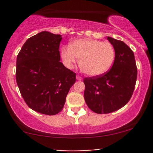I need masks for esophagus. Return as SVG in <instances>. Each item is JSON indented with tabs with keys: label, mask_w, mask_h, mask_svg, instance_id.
<instances>
[{
	"label": "esophagus",
	"mask_w": 153,
	"mask_h": 153,
	"mask_svg": "<svg viewBox=\"0 0 153 153\" xmlns=\"http://www.w3.org/2000/svg\"><path fill=\"white\" fill-rule=\"evenodd\" d=\"M76 79L78 80H82V78L81 76H80V75H77V76H76Z\"/></svg>",
	"instance_id": "obj_1"
}]
</instances>
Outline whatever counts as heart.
<instances>
[{
	"label": "heart",
	"instance_id": "1",
	"mask_svg": "<svg viewBox=\"0 0 153 153\" xmlns=\"http://www.w3.org/2000/svg\"><path fill=\"white\" fill-rule=\"evenodd\" d=\"M61 57L68 68H73L77 58L82 73L90 76H99L111 67L115 59V50L108 42L80 39L72 42L70 47H62Z\"/></svg>",
	"mask_w": 153,
	"mask_h": 153
}]
</instances>
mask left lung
<instances>
[{
    "label": "left lung",
    "instance_id": "left-lung-1",
    "mask_svg": "<svg viewBox=\"0 0 153 153\" xmlns=\"http://www.w3.org/2000/svg\"><path fill=\"white\" fill-rule=\"evenodd\" d=\"M115 50L111 68L99 76L85 78L84 99L95 113L108 114L125 106L134 92L137 68L133 51L124 42L108 36Z\"/></svg>",
    "mask_w": 153,
    "mask_h": 153
}]
</instances>
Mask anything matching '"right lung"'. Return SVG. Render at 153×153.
Here are the masks:
<instances>
[{"mask_svg": "<svg viewBox=\"0 0 153 153\" xmlns=\"http://www.w3.org/2000/svg\"><path fill=\"white\" fill-rule=\"evenodd\" d=\"M62 37L42 31L28 39L17 55L16 79L29 108L46 115L62 110L76 74L60 60Z\"/></svg>", "mask_w": 153, "mask_h": 153, "instance_id": "1", "label": "right lung"}]
</instances>
